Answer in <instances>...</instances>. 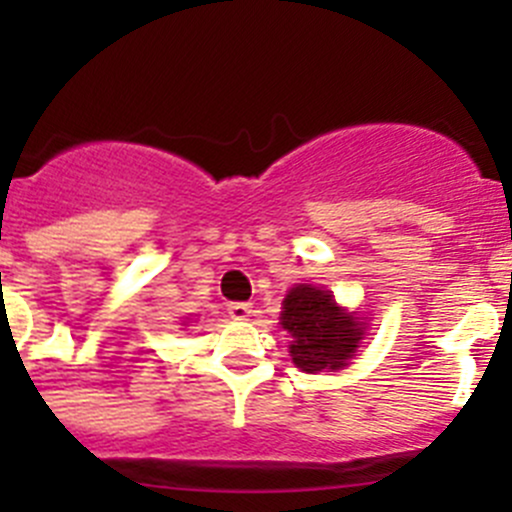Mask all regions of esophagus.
<instances>
[{"mask_svg": "<svg viewBox=\"0 0 512 512\" xmlns=\"http://www.w3.org/2000/svg\"><path fill=\"white\" fill-rule=\"evenodd\" d=\"M227 314H230L232 319H247V317H252V304L232 302V304H227Z\"/></svg>", "mask_w": 512, "mask_h": 512, "instance_id": "obj_1", "label": "esophagus"}]
</instances>
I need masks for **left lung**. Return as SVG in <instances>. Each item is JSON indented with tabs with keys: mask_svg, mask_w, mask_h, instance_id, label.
<instances>
[{
	"mask_svg": "<svg viewBox=\"0 0 512 512\" xmlns=\"http://www.w3.org/2000/svg\"><path fill=\"white\" fill-rule=\"evenodd\" d=\"M280 324L292 337L289 356L294 366L307 374L349 366L366 332L359 314L342 309L329 289L314 285L289 289Z\"/></svg>",
	"mask_w": 512,
	"mask_h": 512,
	"instance_id": "1",
	"label": "left lung"
}]
</instances>
